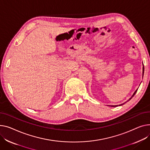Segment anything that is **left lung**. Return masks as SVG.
Segmentation results:
<instances>
[{"label":"left lung","instance_id":"left-lung-1","mask_svg":"<svg viewBox=\"0 0 150 150\" xmlns=\"http://www.w3.org/2000/svg\"><path fill=\"white\" fill-rule=\"evenodd\" d=\"M143 64V71H142V76H144V64ZM137 90H136V91H135V92H134V93L133 94V95L132 96V97H131L130 98H129V99H128V100L127 101H129V100H130V99H132V98H133V96H134V95L136 94V93L137 92ZM127 101L125 102V103H123V104H120V105H119V106H120V105H122L123 104H124L125 103H127ZM110 106H111V107H117V106H118V105H110Z\"/></svg>","mask_w":150,"mask_h":150}]
</instances>
